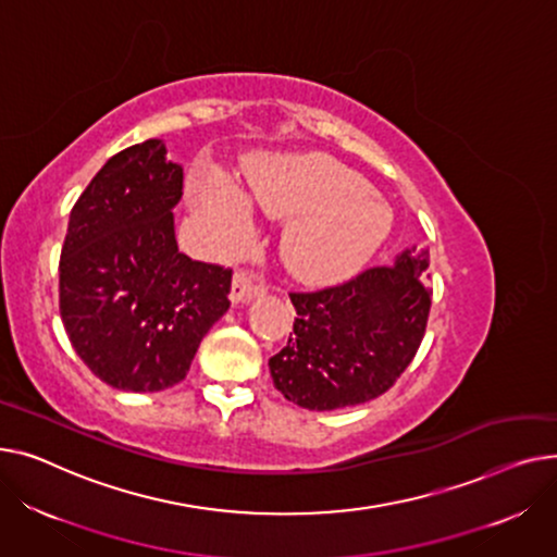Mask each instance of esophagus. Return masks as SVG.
Returning a JSON list of instances; mask_svg holds the SVG:
<instances>
[{
    "mask_svg": "<svg viewBox=\"0 0 557 557\" xmlns=\"http://www.w3.org/2000/svg\"><path fill=\"white\" fill-rule=\"evenodd\" d=\"M265 287L256 285L245 272H236L232 281V304H245L256 297H263Z\"/></svg>",
    "mask_w": 557,
    "mask_h": 557,
    "instance_id": "obj_1",
    "label": "esophagus"
}]
</instances>
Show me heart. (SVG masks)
<instances>
[{
    "label": "heart",
    "mask_w": 557,
    "mask_h": 557,
    "mask_svg": "<svg viewBox=\"0 0 557 557\" xmlns=\"http://www.w3.org/2000/svg\"><path fill=\"white\" fill-rule=\"evenodd\" d=\"M289 220L281 251L294 276L331 285L362 270L391 232V207L367 182L323 154H285L251 173L247 193L218 166L190 186V207L220 251H236L253 232V209Z\"/></svg>",
    "instance_id": "1"
}]
</instances>
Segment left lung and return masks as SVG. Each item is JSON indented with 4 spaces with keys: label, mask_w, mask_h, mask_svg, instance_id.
Returning <instances> with one entry per match:
<instances>
[{
    "label": "left lung",
    "mask_w": 557,
    "mask_h": 557,
    "mask_svg": "<svg viewBox=\"0 0 557 557\" xmlns=\"http://www.w3.org/2000/svg\"><path fill=\"white\" fill-rule=\"evenodd\" d=\"M428 247H409L391 268L310 294H289L294 335L270 359L281 394L310 411L375 400L394 386L422 342L430 317Z\"/></svg>",
    "instance_id": "8db88e82"
}]
</instances>
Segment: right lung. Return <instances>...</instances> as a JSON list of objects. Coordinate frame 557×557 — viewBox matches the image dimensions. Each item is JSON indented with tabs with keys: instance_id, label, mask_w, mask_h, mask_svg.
Segmentation results:
<instances>
[{
	"instance_id": "1",
	"label": "right lung",
	"mask_w": 557,
	"mask_h": 557,
	"mask_svg": "<svg viewBox=\"0 0 557 557\" xmlns=\"http://www.w3.org/2000/svg\"><path fill=\"white\" fill-rule=\"evenodd\" d=\"M146 139L106 161L72 209L60 253V317L106 384L152 394L182 382L228 310L232 270L190 260L175 240L184 169Z\"/></svg>"
}]
</instances>
